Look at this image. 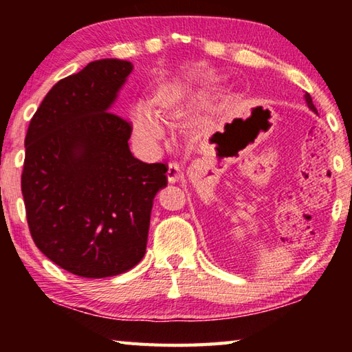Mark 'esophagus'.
<instances>
[{"instance_id": "34e87169", "label": "esophagus", "mask_w": 352, "mask_h": 352, "mask_svg": "<svg viewBox=\"0 0 352 352\" xmlns=\"http://www.w3.org/2000/svg\"><path fill=\"white\" fill-rule=\"evenodd\" d=\"M166 175H168L169 183H175L178 180H182V178H183L182 166L178 163H170L169 168H168V172H166Z\"/></svg>"}]
</instances>
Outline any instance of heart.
Segmentation results:
<instances>
[{"label":"heart","mask_w":352,"mask_h":352,"mask_svg":"<svg viewBox=\"0 0 352 352\" xmlns=\"http://www.w3.org/2000/svg\"><path fill=\"white\" fill-rule=\"evenodd\" d=\"M190 94H192V91L184 83H170V85H166L157 91L152 99V107L157 113L174 110L178 105H182L184 100H188ZM132 122L136 136L146 144H157L163 138V129L147 105L138 104L133 107Z\"/></svg>","instance_id":"1"}]
</instances>
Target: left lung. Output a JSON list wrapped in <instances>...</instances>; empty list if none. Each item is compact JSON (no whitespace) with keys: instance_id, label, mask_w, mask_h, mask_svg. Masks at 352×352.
I'll list each match as a JSON object with an SVG mask.
<instances>
[{"instance_id":"left-lung-1","label":"left lung","mask_w":352,"mask_h":352,"mask_svg":"<svg viewBox=\"0 0 352 352\" xmlns=\"http://www.w3.org/2000/svg\"><path fill=\"white\" fill-rule=\"evenodd\" d=\"M305 100H306V104H307L309 109H311L314 113H318V111H317V109H315L314 102H312V98H311V94L306 93V94H305Z\"/></svg>"}]
</instances>
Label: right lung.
<instances>
[{
	"mask_svg": "<svg viewBox=\"0 0 352 352\" xmlns=\"http://www.w3.org/2000/svg\"><path fill=\"white\" fill-rule=\"evenodd\" d=\"M133 71L100 58L58 80L29 124L21 192L35 245L82 278L127 272L146 254L153 199L168 168L129 148L132 127L111 113Z\"/></svg>",
	"mask_w": 352,
	"mask_h": 352,
	"instance_id": "right-lung-1",
	"label": "right lung"
}]
</instances>
